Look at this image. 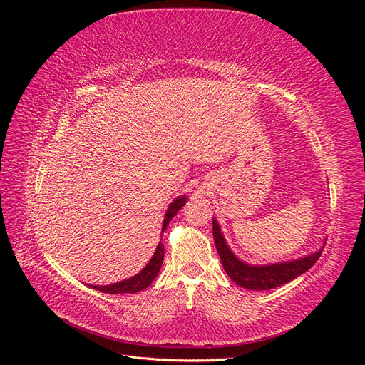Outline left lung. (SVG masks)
Returning <instances> with one entry per match:
<instances>
[{"label": "left lung", "mask_w": 365, "mask_h": 365, "mask_svg": "<svg viewBox=\"0 0 365 365\" xmlns=\"http://www.w3.org/2000/svg\"><path fill=\"white\" fill-rule=\"evenodd\" d=\"M213 239L220 262H222V267L228 274V277L236 284L242 286V288H247L251 291L274 289L297 279L298 275H302L303 272L314 267L319 256H322L324 248L322 247L318 251L298 260L260 264L259 267V264H248L235 256L233 251L228 248L216 219H213Z\"/></svg>", "instance_id": "obj_1"}]
</instances>
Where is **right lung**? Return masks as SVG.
Returning a JSON list of instances; mask_svg holds the SVG:
<instances>
[{"mask_svg":"<svg viewBox=\"0 0 365 365\" xmlns=\"http://www.w3.org/2000/svg\"><path fill=\"white\" fill-rule=\"evenodd\" d=\"M185 202H187V197L185 196H178L169 205L168 212H165L164 220H163V230L161 231H164L165 228H168L172 217L180 212V210L184 207ZM163 259H164V245H163V242H160L155 252H153L152 259L149 260V263L137 275H134V277L126 279V280H121V282L114 283V284H106V286H93V284H90V288L97 289V291H101V292H106V294H135V292H140L143 289H146L148 286L153 280H155V277H157L160 269H161Z\"/></svg>","mask_w":365,"mask_h":365,"instance_id":"add662e5","label":"right lung"}]
</instances>
